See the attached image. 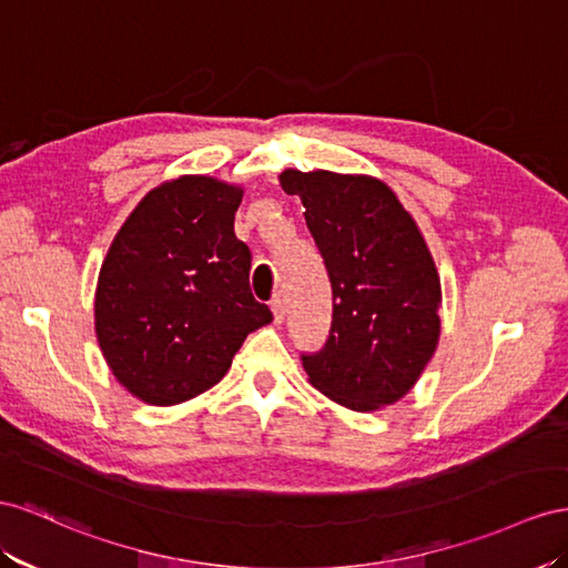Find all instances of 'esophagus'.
<instances>
[{"mask_svg":"<svg viewBox=\"0 0 568 568\" xmlns=\"http://www.w3.org/2000/svg\"><path fill=\"white\" fill-rule=\"evenodd\" d=\"M271 310H273V318L275 323H283L285 321V314H287V306H285V295H275L271 300Z\"/></svg>","mask_w":568,"mask_h":568,"instance_id":"34e87169","label":"esophagus"}]
</instances>
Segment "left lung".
<instances>
[{"label":"left lung","instance_id":"8db88e82","mask_svg":"<svg viewBox=\"0 0 568 568\" xmlns=\"http://www.w3.org/2000/svg\"><path fill=\"white\" fill-rule=\"evenodd\" d=\"M328 268L333 323L326 347L302 356L310 383L352 412L407 395L440 339L443 287L433 254L395 190L366 173L285 169Z\"/></svg>","mask_w":568,"mask_h":568}]
</instances>
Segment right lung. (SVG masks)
<instances>
[{
	"label": "right lung",
	"mask_w": 568,
	"mask_h": 568,
	"mask_svg": "<svg viewBox=\"0 0 568 568\" xmlns=\"http://www.w3.org/2000/svg\"><path fill=\"white\" fill-rule=\"evenodd\" d=\"M242 192L178 175L144 194L111 240L94 290L97 343L125 390L154 407L214 387L245 337L273 321L233 231Z\"/></svg>",
	"instance_id": "right-lung-1"
}]
</instances>
